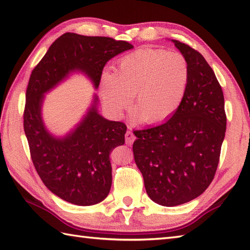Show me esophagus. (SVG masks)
<instances>
[{
	"mask_svg": "<svg viewBox=\"0 0 250 250\" xmlns=\"http://www.w3.org/2000/svg\"><path fill=\"white\" fill-rule=\"evenodd\" d=\"M134 141H135V136H134L133 133H132V131H130V130L126 131V133H125V144L131 145Z\"/></svg>",
	"mask_w": 250,
	"mask_h": 250,
	"instance_id": "esophagus-1",
	"label": "esophagus"
}]
</instances>
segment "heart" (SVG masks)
I'll return each mask as SVG.
<instances>
[{
  "mask_svg": "<svg viewBox=\"0 0 250 250\" xmlns=\"http://www.w3.org/2000/svg\"><path fill=\"white\" fill-rule=\"evenodd\" d=\"M189 79L188 61L182 54L141 48L122 57L117 72L102 73L100 94L106 109L115 116L130 107L135 94V118L157 125L182 106Z\"/></svg>",
  "mask_w": 250,
  "mask_h": 250,
  "instance_id": "1",
  "label": "heart"
}]
</instances>
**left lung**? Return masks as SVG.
Returning a JSON list of instances; mask_svg holds the SVG:
<instances>
[{"label": "left lung", "instance_id": "1", "mask_svg": "<svg viewBox=\"0 0 250 250\" xmlns=\"http://www.w3.org/2000/svg\"><path fill=\"white\" fill-rule=\"evenodd\" d=\"M172 42L189 65L184 102L164 124L133 131L134 160L146 192L163 206L187 203L213 182L227 126L224 92L213 68L199 51Z\"/></svg>", "mask_w": 250, "mask_h": 250}]
</instances>
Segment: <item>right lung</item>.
<instances>
[{
	"mask_svg": "<svg viewBox=\"0 0 250 250\" xmlns=\"http://www.w3.org/2000/svg\"><path fill=\"white\" fill-rule=\"evenodd\" d=\"M133 48L125 41L105 36L64 33L47 50L32 71L25 93L23 128L32 161L44 185L68 203L89 206L108 195L111 187L110 151L125 144L126 126L109 121L98 111L99 99L75 129L52 135L42 118L45 93L73 72L83 73L97 89L102 71L111 58Z\"/></svg>",
	"mask_w": 250,
	"mask_h": 250,
	"instance_id": "obj_1",
	"label": "right lung"
}]
</instances>
